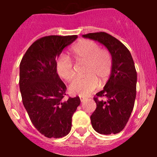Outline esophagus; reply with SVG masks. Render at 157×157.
I'll use <instances>...</instances> for the list:
<instances>
[{"label": "esophagus", "instance_id": "34e87169", "mask_svg": "<svg viewBox=\"0 0 157 157\" xmlns=\"http://www.w3.org/2000/svg\"><path fill=\"white\" fill-rule=\"evenodd\" d=\"M87 100L86 98H83V97H80V101H81V102L82 103V102H84V101H86Z\"/></svg>", "mask_w": 157, "mask_h": 157}]
</instances>
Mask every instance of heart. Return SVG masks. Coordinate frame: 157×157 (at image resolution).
I'll use <instances>...</instances> for the list:
<instances>
[{
    "instance_id": "1",
    "label": "heart",
    "mask_w": 157,
    "mask_h": 157,
    "mask_svg": "<svg viewBox=\"0 0 157 157\" xmlns=\"http://www.w3.org/2000/svg\"><path fill=\"white\" fill-rule=\"evenodd\" d=\"M72 54L77 63L86 64L84 78H76L69 86V92L74 95L86 97L95 90L98 81L104 83L108 80L112 70V59L110 53L101 49L98 43L90 40H83L72 48ZM56 70L59 77L67 82L75 78V68L72 61L65 55L58 57Z\"/></svg>"
}]
</instances>
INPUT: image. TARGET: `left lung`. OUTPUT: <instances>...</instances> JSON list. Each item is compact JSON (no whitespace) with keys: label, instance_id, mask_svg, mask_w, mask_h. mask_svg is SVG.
Returning <instances> with one entry per match:
<instances>
[{"label":"left lung","instance_id":"obj_1","mask_svg":"<svg viewBox=\"0 0 157 157\" xmlns=\"http://www.w3.org/2000/svg\"><path fill=\"white\" fill-rule=\"evenodd\" d=\"M103 44L112 55V70L103 90L94 100L97 108L90 116L92 127L101 134L120 133L127 125L136 98L137 72L128 48L116 37L105 32L84 34ZM98 97L106 100H98Z\"/></svg>","mask_w":157,"mask_h":157}]
</instances>
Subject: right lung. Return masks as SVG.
Wrapping results in <instances>:
<instances>
[{"instance_id": "1", "label": "right lung", "mask_w": 157, "mask_h": 157, "mask_svg": "<svg viewBox=\"0 0 157 157\" xmlns=\"http://www.w3.org/2000/svg\"><path fill=\"white\" fill-rule=\"evenodd\" d=\"M77 35L45 36L34 41L19 65V90L28 116L41 134L63 138L71 129L79 97L65 101L67 87L56 70V58Z\"/></svg>"}]
</instances>
